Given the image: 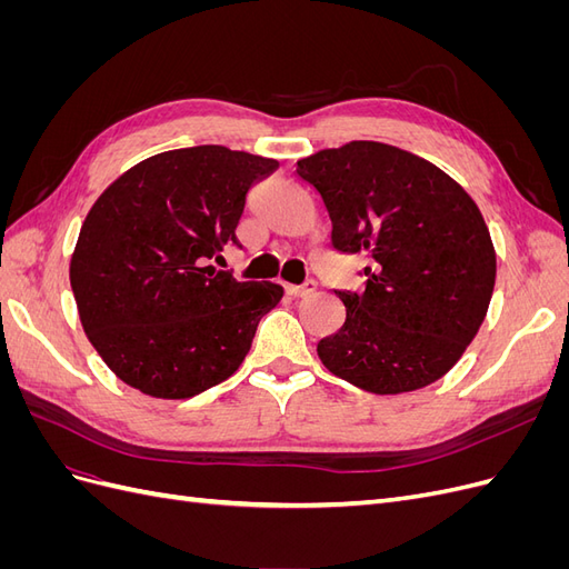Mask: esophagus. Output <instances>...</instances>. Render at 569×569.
<instances>
[{
    "instance_id": "1",
    "label": "esophagus",
    "mask_w": 569,
    "mask_h": 569,
    "mask_svg": "<svg viewBox=\"0 0 569 569\" xmlns=\"http://www.w3.org/2000/svg\"><path fill=\"white\" fill-rule=\"evenodd\" d=\"M316 280H306L303 284H287L284 289H287V295L289 297H295V299H299V297H308V295H313L316 291Z\"/></svg>"
}]
</instances>
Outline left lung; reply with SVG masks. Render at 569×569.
<instances>
[{"label":"left lung","instance_id":"8db88e82","mask_svg":"<svg viewBox=\"0 0 569 569\" xmlns=\"http://www.w3.org/2000/svg\"><path fill=\"white\" fill-rule=\"evenodd\" d=\"M320 194L332 247L366 253V291H335L347 320L318 341L322 366L370 393H406L449 372L487 318L496 251L472 197L441 168L382 142L297 161Z\"/></svg>","mask_w":569,"mask_h":569}]
</instances>
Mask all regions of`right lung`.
I'll list each match as a JSON object with an SVG mask.
<instances>
[{"label":"right lung","mask_w":569,"mask_h":569,"mask_svg":"<svg viewBox=\"0 0 569 569\" xmlns=\"http://www.w3.org/2000/svg\"><path fill=\"white\" fill-rule=\"evenodd\" d=\"M274 159L220 144L173 149L126 170L94 201L71 258L82 330L126 385L192 399L242 366L274 282H237L213 261L239 244L249 187Z\"/></svg>","instance_id":"right-lung-1"}]
</instances>
